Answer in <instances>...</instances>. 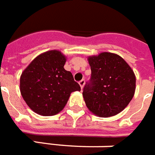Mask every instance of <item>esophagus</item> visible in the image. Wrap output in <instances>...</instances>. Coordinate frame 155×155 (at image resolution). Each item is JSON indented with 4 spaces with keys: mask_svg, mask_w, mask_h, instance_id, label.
<instances>
[{
    "mask_svg": "<svg viewBox=\"0 0 155 155\" xmlns=\"http://www.w3.org/2000/svg\"><path fill=\"white\" fill-rule=\"evenodd\" d=\"M79 85H80V86H81V89H83L84 85H85V80H84V79H82V80H81V81H79Z\"/></svg>",
    "mask_w": 155,
    "mask_h": 155,
    "instance_id": "esophagus-1",
    "label": "esophagus"
}]
</instances>
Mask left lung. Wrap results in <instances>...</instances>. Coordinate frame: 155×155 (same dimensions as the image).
I'll list each match as a JSON object with an SVG mask.
<instances>
[{"mask_svg": "<svg viewBox=\"0 0 155 155\" xmlns=\"http://www.w3.org/2000/svg\"><path fill=\"white\" fill-rule=\"evenodd\" d=\"M88 61L91 78L82 95L89 110L101 117L122 112L135 93L133 70L122 57L109 52L89 56Z\"/></svg>", "mask_w": 155, "mask_h": 155, "instance_id": "8db88e82", "label": "left lung"}]
</instances>
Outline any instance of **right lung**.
<instances>
[{
  "label": "right lung",
  "mask_w": 155,
  "mask_h": 155,
  "mask_svg": "<svg viewBox=\"0 0 155 155\" xmlns=\"http://www.w3.org/2000/svg\"><path fill=\"white\" fill-rule=\"evenodd\" d=\"M66 58L59 50H49L36 57L22 72L20 91L36 114H58L64 109L71 93L81 90L71 73L64 69Z\"/></svg>",
  "instance_id": "1"
}]
</instances>
